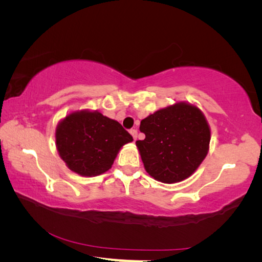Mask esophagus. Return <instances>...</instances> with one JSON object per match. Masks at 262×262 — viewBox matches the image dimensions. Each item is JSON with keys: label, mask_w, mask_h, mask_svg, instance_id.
Here are the masks:
<instances>
[{"label": "esophagus", "mask_w": 262, "mask_h": 262, "mask_svg": "<svg viewBox=\"0 0 262 262\" xmlns=\"http://www.w3.org/2000/svg\"><path fill=\"white\" fill-rule=\"evenodd\" d=\"M130 134H132V136H133V139L134 140H136L137 139V130L136 129H130Z\"/></svg>", "instance_id": "esophagus-1"}]
</instances>
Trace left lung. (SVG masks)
Here are the masks:
<instances>
[{
	"label": "left lung",
	"instance_id": "8db88e82",
	"mask_svg": "<svg viewBox=\"0 0 262 262\" xmlns=\"http://www.w3.org/2000/svg\"><path fill=\"white\" fill-rule=\"evenodd\" d=\"M145 139L136 141L148 173L173 184L188 178L206 158L210 129L196 106L177 103L150 114L140 125Z\"/></svg>",
	"mask_w": 262,
	"mask_h": 262
}]
</instances>
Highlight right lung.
<instances>
[{
	"instance_id": "obj_1",
	"label": "right lung",
	"mask_w": 262,
	"mask_h": 262,
	"mask_svg": "<svg viewBox=\"0 0 262 262\" xmlns=\"http://www.w3.org/2000/svg\"><path fill=\"white\" fill-rule=\"evenodd\" d=\"M56 148L70 170L95 177L110 170L132 135L118 121L99 112L79 111L67 115L56 127Z\"/></svg>"
}]
</instances>
